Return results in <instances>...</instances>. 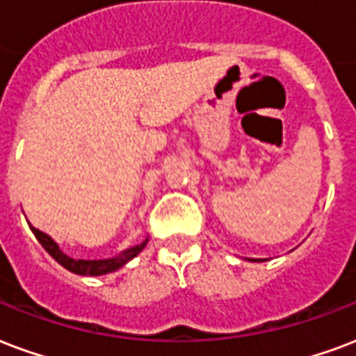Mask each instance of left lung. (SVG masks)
Instances as JSON below:
<instances>
[{
  "label": "left lung",
  "instance_id": "left-lung-1",
  "mask_svg": "<svg viewBox=\"0 0 356 356\" xmlns=\"http://www.w3.org/2000/svg\"><path fill=\"white\" fill-rule=\"evenodd\" d=\"M248 261H265V259H257V257H246Z\"/></svg>",
  "mask_w": 356,
  "mask_h": 356
}]
</instances>
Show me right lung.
<instances>
[{
    "label": "right lung",
    "instance_id": "right-lung-1",
    "mask_svg": "<svg viewBox=\"0 0 356 356\" xmlns=\"http://www.w3.org/2000/svg\"><path fill=\"white\" fill-rule=\"evenodd\" d=\"M29 227H31V232H33V235L37 237V241L42 244V248H44L61 267H65L67 270H70V273H74V275L80 276H102L110 275V273H115V270H119L121 267H124L130 259H134V257L147 246L149 241V238H145L143 243L136 244L132 248H127V250H123L121 254H118V256L106 257V259H74V257L67 256V254L59 248V244L56 243L50 235H46V233H42L40 229L33 227L31 224H29Z\"/></svg>",
    "mask_w": 356,
    "mask_h": 356
}]
</instances>
